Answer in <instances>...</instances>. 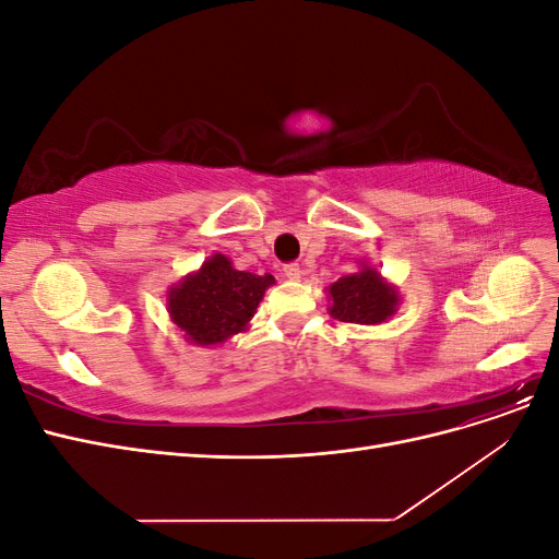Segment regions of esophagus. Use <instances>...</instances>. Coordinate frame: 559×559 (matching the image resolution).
Listing matches in <instances>:
<instances>
[{"mask_svg":"<svg viewBox=\"0 0 559 559\" xmlns=\"http://www.w3.org/2000/svg\"><path fill=\"white\" fill-rule=\"evenodd\" d=\"M282 273H284L286 280H298L300 277V265L298 263H286L282 267Z\"/></svg>","mask_w":559,"mask_h":559,"instance_id":"esophagus-1","label":"esophagus"}]
</instances>
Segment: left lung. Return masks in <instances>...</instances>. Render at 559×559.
Wrapping results in <instances>:
<instances>
[{
    "instance_id": "obj_1",
    "label": "left lung",
    "mask_w": 559,
    "mask_h": 559,
    "mask_svg": "<svg viewBox=\"0 0 559 559\" xmlns=\"http://www.w3.org/2000/svg\"><path fill=\"white\" fill-rule=\"evenodd\" d=\"M331 314L349 324H382L396 310V292L389 286L378 270H361L331 284Z\"/></svg>"
}]
</instances>
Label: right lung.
Wrapping results in <instances>:
<instances>
[{"label":"right lung","mask_w":559,"mask_h":559,"mask_svg":"<svg viewBox=\"0 0 559 559\" xmlns=\"http://www.w3.org/2000/svg\"><path fill=\"white\" fill-rule=\"evenodd\" d=\"M275 277L235 270L224 253L186 277L167 296L175 324L195 345H216L240 333L257 312L259 302Z\"/></svg>","instance_id":"add662e5"}]
</instances>
